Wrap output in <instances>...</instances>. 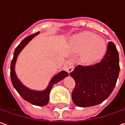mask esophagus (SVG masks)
I'll use <instances>...</instances> for the list:
<instances>
[{"mask_svg":"<svg viewBox=\"0 0 125 125\" xmlns=\"http://www.w3.org/2000/svg\"><path fill=\"white\" fill-rule=\"evenodd\" d=\"M63 69L65 71H66L68 73L72 72L74 69V64H73L72 62H71L69 60L65 62L64 64H63Z\"/></svg>","mask_w":125,"mask_h":125,"instance_id":"1","label":"esophagus"}]
</instances>
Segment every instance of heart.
Wrapping results in <instances>:
<instances>
[{"instance_id":"1","label":"heart","mask_w":125,"mask_h":125,"mask_svg":"<svg viewBox=\"0 0 125 125\" xmlns=\"http://www.w3.org/2000/svg\"><path fill=\"white\" fill-rule=\"evenodd\" d=\"M73 44L77 51H83V60L87 63L100 60L106 51V41L91 32H83L75 36Z\"/></svg>"}]
</instances>
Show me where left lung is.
Masks as SVG:
<instances>
[{
  "mask_svg": "<svg viewBox=\"0 0 125 125\" xmlns=\"http://www.w3.org/2000/svg\"><path fill=\"white\" fill-rule=\"evenodd\" d=\"M119 69L118 51L110 41L100 62L89 66L78 65L70 73L75 81L72 93L74 104L80 107H88L105 101L116 85Z\"/></svg>",
  "mask_w": 125,
  "mask_h": 125,
  "instance_id": "obj_1",
  "label": "left lung"
}]
</instances>
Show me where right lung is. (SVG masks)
<instances>
[{
	"label": "right lung",
	"mask_w": 125,
	"mask_h": 125,
	"mask_svg": "<svg viewBox=\"0 0 125 125\" xmlns=\"http://www.w3.org/2000/svg\"><path fill=\"white\" fill-rule=\"evenodd\" d=\"M38 33H39V32L34 33L32 35H30L28 37L25 38L16 48L14 53H13V57L12 61L11 63L10 76H11V80L13 87L19 93V94L22 97L23 99H24L25 101H28L29 103H30L33 105L43 106H45L48 103L49 93L51 92V90L53 87V85L56 84L57 83H59L64 77H67L68 73L65 71H62L61 72H59V74L55 75L51 80L48 87L43 91H35V90H30L27 87L24 86L20 83V81L18 80V78L16 75L15 71H14V66H15V63L16 61L17 56H18L19 53H20V51L23 49V48L35 36H36Z\"/></svg>",
	"instance_id": "right-lung-1"
}]
</instances>
